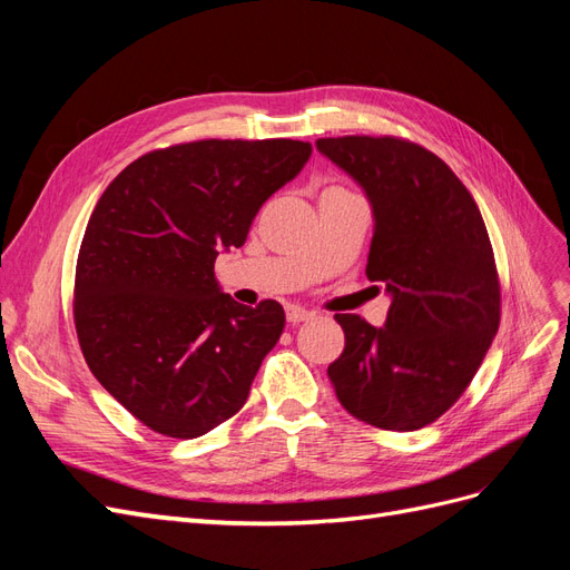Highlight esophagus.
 Listing matches in <instances>:
<instances>
[{"instance_id":"34e87169","label":"esophagus","mask_w":570,"mask_h":570,"mask_svg":"<svg viewBox=\"0 0 570 570\" xmlns=\"http://www.w3.org/2000/svg\"><path fill=\"white\" fill-rule=\"evenodd\" d=\"M285 314H287V321H289L292 325H299V323L312 321V318L316 316L314 312H308V308H302V306H297V304H289V306L285 308Z\"/></svg>"}]
</instances>
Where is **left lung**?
<instances>
[{
    "mask_svg": "<svg viewBox=\"0 0 570 570\" xmlns=\"http://www.w3.org/2000/svg\"><path fill=\"white\" fill-rule=\"evenodd\" d=\"M316 147L366 189L375 218L366 275L392 297L385 327L335 314L344 352L327 375L354 419L419 430L454 406L499 331L485 220L454 170L416 142L344 135Z\"/></svg>",
    "mask_w": 570,
    "mask_h": 570,
    "instance_id": "left-lung-1",
    "label": "left lung"
}]
</instances>
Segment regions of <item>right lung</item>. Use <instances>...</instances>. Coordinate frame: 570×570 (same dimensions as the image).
Here are the masks:
<instances>
[{"mask_svg":"<svg viewBox=\"0 0 570 570\" xmlns=\"http://www.w3.org/2000/svg\"><path fill=\"white\" fill-rule=\"evenodd\" d=\"M308 157L312 145L283 137L170 145L99 197L76 264V333L101 387L154 433L193 440L245 406L285 312L223 295L214 264Z\"/></svg>","mask_w":570,"mask_h":570,"instance_id":"obj_1","label":"right lung"}]
</instances>
